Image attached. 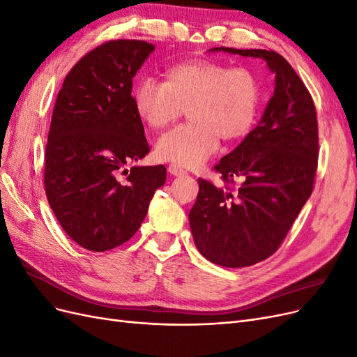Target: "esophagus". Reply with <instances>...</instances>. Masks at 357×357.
<instances>
[{"label": "esophagus", "instance_id": "obj_1", "mask_svg": "<svg viewBox=\"0 0 357 357\" xmlns=\"http://www.w3.org/2000/svg\"><path fill=\"white\" fill-rule=\"evenodd\" d=\"M168 172H169V174H172V176H185L186 174L185 169L180 168L178 165H174V164H171L168 167Z\"/></svg>", "mask_w": 357, "mask_h": 357}]
</instances>
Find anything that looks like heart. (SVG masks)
<instances>
[{
    "label": "heart",
    "mask_w": 357,
    "mask_h": 357,
    "mask_svg": "<svg viewBox=\"0 0 357 357\" xmlns=\"http://www.w3.org/2000/svg\"><path fill=\"white\" fill-rule=\"evenodd\" d=\"M137 116L153 129H164L188 109L189 123L159 138V159L198 167L223 142H236L250 131L261 105V83L250 70L213 61L177 63L164 73V83L139 79L132 88Z\"/></svg>",
    "instance_id": "b5f03b06"
}]
</instances>
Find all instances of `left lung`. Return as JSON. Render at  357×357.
<instances>
[{"instance_id": "8db88e82", "label": "left lung", "mask_w": 357, "mask_h": 357, "mask_svg": "<svg viewBox=\"0 0 357 357\" xmlns=\"http://www.w3.org/2000/svg\"><path fill=\"white\" fill-rule=\"evenodd\" d=\"M261 58L275 74L271 100L253 131L214 169L225 188L198 178L189 213L199 253L226 268L250 266L275 253L310 198L317 169L316 107L304 82L277 52L214 47ZM239 183L234 191L229 184Z\"/></svg>"}]
</instances>
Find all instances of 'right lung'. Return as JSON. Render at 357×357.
Masks as SVG:
<instances>
[{
	"label": "right lung",
	"instance_id": "1",
	"mask_svg": "<svg viewBox=\"0 0 357 357\" xmlns=\"http://www.w3.org/2000/svg\"><path fill=\"white\" fill-rule=\"evenodd\" d=\"M155 46L113 40L67 74L46 144L45 189L73 241L92 252L126 243L142 226L167 168L126 167L149 153L132 104V79Z\"/></svg>",
	"mask_w": 357,
	"mask_h": 357
}]
</instances>
